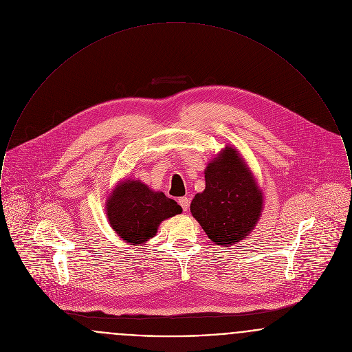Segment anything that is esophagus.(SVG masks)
Wrapping results in <instances>:
<instances>
[{
  "mask_svg": "<svg viewBox=\"0 0 352 352\" xmlns=\"http://www.w3.org/2000/svg\"><path fill=\"white\" fill-rule=\"evenodd\" d=\"M179 204L182 205V208H183L184 212L188 210V208H189V200H188V197H180V199H179Z\"/></svg>",
  "mask_w": 352,
  "mask_h": 352,
  "instance_id": "esophagus-1",
  "label": "esophagus"
}]
</instances>
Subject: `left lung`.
<instances>
[{
	"label": "left lung",
	"instance_id": "obj_1",
	"mask_svg": "<svg viewBox=\"0 0 352 352\" xmlns=\"http://www.w3.org/2000/svg\"><path fill=\"white\" fill-rule=\"evenodd\" d=\"M262 193L236 149L226 147L205 170V189L190 203L193 217L216 245H233L256 226Z\"/></svg>",
	"mask_w": 352,
	"mask_h": 352
}]
</instances>
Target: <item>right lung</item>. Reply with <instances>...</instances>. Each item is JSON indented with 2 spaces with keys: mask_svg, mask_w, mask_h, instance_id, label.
<instances>
[{
  "mask_svg": "<svg viewBox=\"0 0 352 352\" xmlns=\"http://www.w3.org/2000/svg\"><path fill=\"white\" fill-rule=\"evenodd\" d=\"M183 212V208L163 192H153L140 182L118 185L107 201L112 229L131 245L152 239L159 223Z\"/></svg>",
  "mask_w": 352,
  "mask_h": 352,
  "instance_id": "add662e5",
  "label": "right lung"
}]
</instances>
